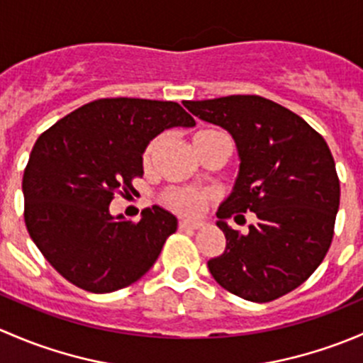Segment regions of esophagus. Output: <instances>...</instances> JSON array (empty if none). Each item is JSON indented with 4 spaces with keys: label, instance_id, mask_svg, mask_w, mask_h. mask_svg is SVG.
<instances>
[{
    "label": "esophagus",
    "instance_id": "34e87169",
    "mask_svg": "<svg viewBox=\"0 0 363 363\" xmlns=\"http://www.w3.org/2000/svg\"><path fill=\"white\" fill-rule=\"evenodd\" d=\"M202 226H203L202 221H188V219L179 221V228L181 230H199L202 228Z\"/></svg>",
    "mask_w": 363,
    "mask_h": 363
}]
</instances>
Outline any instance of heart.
Wrapping results in <instances>:
<instances>
[{"label": "heart", "instance_id": "1", "mask_svg": "<svg viewBox=\"0 0 363 363\" xmlns=\"http://www.w3.org/2000/svg\"><path fill=\"white\" fill-rule=\"evenodd\" d=\"M218 133L214 130H199L193 133L191 140L193 145L200 144V142L205 140L211 135ZM160 149V138H152L147 145H145L144 152H142V164L145 168L151 167L152 161H155L156 155H158ZM214 199V193L205 191V189H193V188H179V189H170V191L164 193L161 196V202H163L164 207L170 208L172 212L181 216H189V218H195V216L202 214L211 200Z\"/></svg>", "mask_w": 363, "mask_h": 363}]
</instances>
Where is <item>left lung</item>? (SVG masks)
I'll return each mask as SVG.
<instances>
[{"label":"left lung","mask_w":363,"mask_h":363,"mask_svg":"<svg viewBox=\"0 0 363 363\" xmlns=\"http://www.w3.org/2000/svg\"><path fill=\"white\" fill-rule=\"evenodd\" d=\"M182 104L228 130L240 156L235 189L218 211L226 250L208 259L212 277L251 302L290 294L320 267L334 239L340 184L327 142L295 112L256 94ZM244 211L257 216L250 234L225 226Z\"/></svg>","instance_id":"1"}]
</instances>
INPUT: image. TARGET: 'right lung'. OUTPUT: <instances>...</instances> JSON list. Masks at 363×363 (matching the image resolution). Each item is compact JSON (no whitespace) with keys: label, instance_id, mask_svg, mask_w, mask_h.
<instances>
[{"label":"right lung","instance_id":"add662e5","mask_svg":"<svg viewBox=\"0 0 363 363\" xmlns=\"http://www.w3.org/2000/svg\"><path fill=\"white\" fill-rule=\"evenodd\" d=\"M195 126L175 101L101 98L43 131L24 168V223L47 262L75 286L108 294L140 279L177 230L158 205L140 221L112 218L116 195L133 193L142 152L167 128Z\"/></svg>","mask_w":363,"mask_h":363}]
</instances>
